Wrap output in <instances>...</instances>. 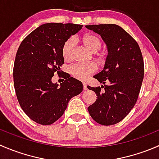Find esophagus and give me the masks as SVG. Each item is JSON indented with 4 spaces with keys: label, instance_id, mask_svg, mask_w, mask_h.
I'll use <instances>...</instances> for the list:
<instances>
[{
    "label": "esophagus",
    "instance_id": "34e87169",
    "mask_svg": "<svg viewBox=\"0 0 159 159\" xmlns=\"http://www.w3.org/2000/svg\"><path fill=\"white\" fill-rule=\"evenodd\" d=\"M82 84H83V89H84V91H86V90L88 89H87V84H86V83H84V82H83Z\"/></svg>",
    "mask_w": 159,
    "mask_h": 159
}]
</instances>
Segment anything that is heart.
<instances>
[{
	"label": "heart",
	"instance_id": "heart-1",
	"mask_svg": "<svg viewBox=\"0 0 159 159\" xmlns=\"http://www.w3.org/2000/svg\"><path fill=\"white\" fill-rule=\"evenodd\" d=\"M81 42L89 51L96 52L102 47V42L96 35L87 34L81 38ZM74 48V41L69 38L64 43L61 48L62 57L65 61H70L72 57ZM97 68L94 64H77L70 67L69 71L70 75L80 81H85L90 75L95 71Z\"/></svg>",
	"mask_w": 159,
	"mask_h": 159
}]
</instances>
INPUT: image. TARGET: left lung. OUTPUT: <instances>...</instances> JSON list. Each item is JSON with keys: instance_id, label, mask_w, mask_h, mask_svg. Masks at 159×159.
<instances>
[{"instance_id": "8db88e82", "label": "left lung", "mask_w": 159, "mask_h": 159, "mask_svg": "<svg viewBox=\"0 0 159 159\" xmlns=\"http://www.w3.org/2000/svg\"><path fill=\"white\" fill-rule=\"evenodd\" d=\"M101 35L108 48L103 70L94 76L102 84L88 89L98 98L88 108L98 124L111 125L124 119L137 102L144 78V61L140 48L128 32L117 25H86Z\"/></svg>"}]
</instances>
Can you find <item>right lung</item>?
I'll return each mask as SVG.
<instances>
[{"label": "right lung", "instance_id": "obj_1", "mask_svg": "<svg viewBox=\"0 0 159 159\" xmlns=\"http://www.w3.org/2000/svg\"><path fill=\"white\" fill-rule=\"evenodd\" d=\"M81 28L82 25L75 24H44L19 46L13 72L14 89L22 109L38 124H53L63 115L70 98L82 91V83L69 75L60 84L51 81L64 64L62 45Z\"/></svg>", "mask_w": 159, "mask_h": 159}]
</instances>
